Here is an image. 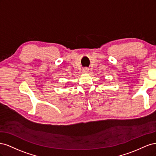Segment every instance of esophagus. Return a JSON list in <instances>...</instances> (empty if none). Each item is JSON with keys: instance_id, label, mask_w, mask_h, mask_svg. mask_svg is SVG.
Listing matches in <instances>:
<instances>
[{"instance_id": "34e87169", "label": "esophagus", "mask_w": 156, "mask_h": 156, "mask_svg": "<svg viewBox=\"0 0 156 156\" xmlns=\"http://www.w3.org/2000/svg\"><path fill=\"white\" fill-rule=\"evenodd\" d=\"M88 70H89L88 68H84L83 69V72L84 73H87V72H88Z\"/></svg>"}]
</instances>
